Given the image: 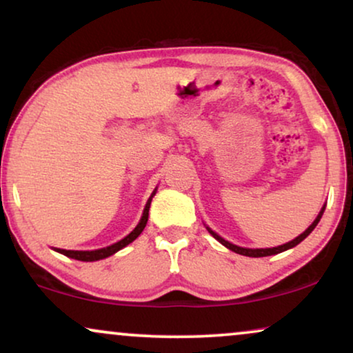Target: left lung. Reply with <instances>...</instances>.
I'll return each instance as SVG.
<instances>
[{
    "label": "left lung",
    "instance_id": "1",
    "mask_svg": "<svg viewBox=\"0 0 353 353\" xmlns=\"http://www.w3.org/2000/svg\"><path fill=\"white\" fill-rule=\"evenodd\" d=\"M323 212H325V207H323L321 209V212L320 214H318V216L315 219V221H313V223L308 226V228L303 231V233L301 234V236H297L296 239H292L291 243H288V244H283V245H278V248H270V249H244V248H238V245H234V244H231V243H228V241H225L223 238H220L219 234L216 233H214V231H212L210 228H207L209 230V233L214 236V238L219 241V243H221L225 245V248H228L230 250H233V252H236V254H241V255H248V257H267V255H274V254H279V252H283V250H288V249H291V248H294V245H297L299 243H302L303 239L307 238L308 234L312 233L313 230H315V226L318 225V221H320V219H321V215H323Z\"/></svg>",
    "mask_w": 353,
    "mask_h": 353
}]
</instances>
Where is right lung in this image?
Wrapping results in <instances>:
<instances>
[{
  "label": "right lung",
  "instance_id": "1",
  "mask_svg": "<svg viewBox=\"0 0 353 353\" xmlns=\"http://www.w3.org/2000/svg\"><path fill=\"white\" fill-rule=\"evenodd\" d=\"M154 194H156V191L152 192V196H151V197H149L148 204H146V207H144L143 216H141V220H139V223H138L137 228H134V230L132 231V233H130V234L127 236V238H123L122 241H119V243H115V244H112V245H109V248L98 249V250H65V249H56V250H57V252H61V254L67 255V257H70V259L81 260V262H94V260L105 259V257H109V255L115 254V252H117V250L123 249L125 245H128L130 243H133V241L137 239L138 236L143 233L144 226H146V223H148L149 205H151V201H152Z\"/></svg>",
  "mask_w": 353,
  "mask_h": 353
}]
</instances>
